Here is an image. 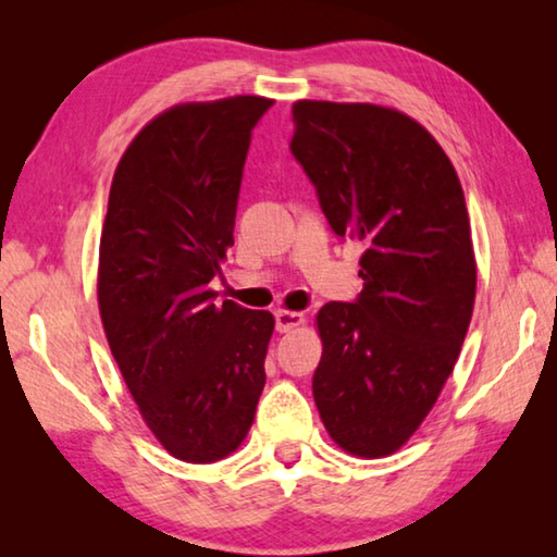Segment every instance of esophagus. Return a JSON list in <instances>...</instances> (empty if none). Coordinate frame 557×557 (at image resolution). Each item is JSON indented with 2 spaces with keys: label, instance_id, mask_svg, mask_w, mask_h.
Returning <instances> with one entry per match:
<instances>
[{
  "label": "esophagus",
  "instance_id": "1",
  "mask_svg": "<svg viewBox=\"0 0 557 557\" xmlns=\"http://www.w3.org/2000/svg\"><path fill=\"white\" fill-rule=\"evenodd\" d=\"M305 322L307 319L301 312H287V309H280V312H275V326L280 334H287V332H292V329H297Z\"/></svg>",
  "mask_w": 557,
  "mask_h": 557
}]
</instances>
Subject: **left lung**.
Returning <instances> with one entry per match:
<instances>
[{
  "label": "left lung",
  "instance_id": "1",
  "mask_svg": "<svg viewBox=\"0 0 557 557\" xmlns=\"http://www.w3.org/2000/svg\"><path fill=\"white\" fill-rule=\"evenodd\" d=\"M292 122L289 149L329 225L363 245L361 295L317 314V410L348 455L388 457L435 408L474 312L465 191L437 139L400 110L297 100Z\"/></svg>",
  "mask_w": 557,
  "mask_h": 557
}]
</instances>
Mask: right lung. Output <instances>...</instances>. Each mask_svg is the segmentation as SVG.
Segmentation results:
<instances>
[{
	"mask_svg": "<svg viewBox=\"0 0 557 557\" xmlns=\"http://www.w3.org/2000/svg\"><path fill=\"white\" fill-rule=\"evenodd\" d=\"M270 98L182 102L137 132L110 186L98 307L145 425L169 455L211 465L240 447L265 388L270 312L209 282L233 245L250 132Z\"/></svg>",
	"mask_w": 557,
	"mask_h": 557,
	"instance_id": "1",
	"label": "right lung"
}]
</instances>
